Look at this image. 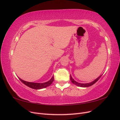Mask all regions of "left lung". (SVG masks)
Wrapping results in <instances>:
<instances>
[{"mask_svg":"<svg viewBox=\"0 0 120 120\" xmlns=\"http://www.w3.org/2000/svg\"><path fill=\"white\" fill-rule=\"evenodd\" d=\"M101 76H100L99 78H98L97 79H96L95 81H93L92 82H90V83H79V82H77L76 81H75L72 78L71 75L70 76V79H71V82L72 83H73L74 84L77 85V86H81V87H89V86H90L93 85L94 83H96L100 79V78L101 77Z\"/></svg>","mask_w":120,"mask_h":120,"instance_id":"obj_1","label":"left lung"}]
</instances>
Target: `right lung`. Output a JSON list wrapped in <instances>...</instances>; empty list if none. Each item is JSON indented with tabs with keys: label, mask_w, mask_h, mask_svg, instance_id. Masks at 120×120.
I'll return each mask as SVG.
<instances>
[{
	"label": "right lung",
	"mask_w": 120,
	"mask_h": 120,
	"mask_svg": "<svg viewBox=\"0 0 120 120\" xmlns=\"http://www.w3.org/2000/svg\"><path fill=\"white\" fill-rule=\"evenodd\" d=\"M20 81L22 82L25 85L27 86L30 87V88L35 89V90H39L46 88L47 86H49L52 84L54 80V76L52 78V79L48 82H44V83H35V82H28L23 81L22 79L19 78Z\"/></svg>",
	"instance_id": "obj_1"
}]
</instances>
